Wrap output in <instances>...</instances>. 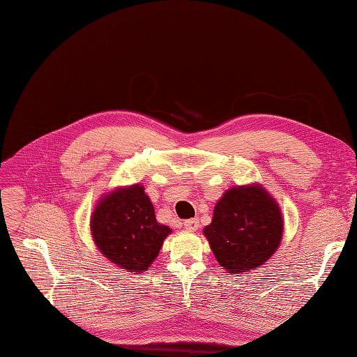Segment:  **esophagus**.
Here are the masks:
<instances>
[{
	"label": "esophagus",
	"mask_w": 357,
	"mask_h": 357,
	"mask_svg": "<svg viewBox=\"0 0 357 357\" xmlns=\"http://www.w3.org/2000/svg\"><path fill=\"white\" fill-rule=\"evenodd\" d=\"M183 226H185V229L189 232H195L199 228V220L198 219H189L183 222Z\"/></svg>",
	"instance_id": "esophagus-1"
}]
</instances>
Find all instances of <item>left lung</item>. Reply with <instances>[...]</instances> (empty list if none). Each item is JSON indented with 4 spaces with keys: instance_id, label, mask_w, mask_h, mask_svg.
<instances>
[{
    "instance_id": "left-lung-1",
    "label": "left lung",
    "mask_w": 357,
    "mask_h": 357,
    "mask_svg": "<svg viewBox=\"0 0 357 357\" xmlns=\"http://www.w3.org/2000/svg\"><path fill=\"white\" fill-rule=\"evenodd\" d=\"M283 231L275 198L261 183H250L223 193L202 232L220 266L228 274H244L261 268L277 252Z\"/></svg>"
}]
</instances>
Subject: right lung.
Returning a JSON list of instances; mask_svg holds the SVG:
<instances>
[{"label": "right lung", "mask_w": 357, "mask_h": 357, "mask_svg": "<svg viewBox=\"0 0 357 357\" xmlns=\"http://www.w3.org/2000/svg\"><path fill=\"white\" fill-rule=\"evenodd\" d=\"M171 228L156 220L142 183L107 192L91 214L95 245L112 264L131 274L150 268Z\"/></svg>", "instance_id": "obj_1"}]
</instances>
